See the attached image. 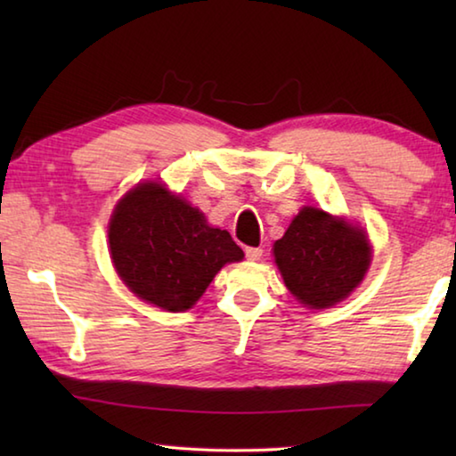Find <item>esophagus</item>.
<instances>
[{"label":"esophagus","mask_w":456,"mask_h":456,"mask_svg":"<svg viewBox=\"0 0 456 456\" xmlns=\"http://www.w3.org/2000/svg\"><path fill=\"white\" fill-rule=\"evenodd\" d=\"M261 256H264V249H261V247H247L245 249V257L249 261H257L261 259Z\"/></svg>","instance_id":"obj_1"}]
</instances>
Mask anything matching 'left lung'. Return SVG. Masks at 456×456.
<instances>
[{
  "label": "left lung",
  "mask_w": 456,
  "mask_h": 456,
  "mask_svg": "<svg viewBox=\"0 0 456 456\" xmlns=\"http://www.w3.org/2000/svg\"><path fill=\"white\" fill-rule=\"evenodd\" d=\"M273 256L291 296L312 310H326L364 280L372 247L362 227L304 207L273 243Z\"/></svg>",
  "instance_id": "1"
}]
</instances>
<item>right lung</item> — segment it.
<instances>
[{"label":"right lung","mask_w":456,"mask_h":456,"mask_svg":"<svg viewBox=\"0 0 456 456\" xmlns=\"http://www.w3.org/2000/svg\"><path fill=\"white\" fill-rule=\"evenodd\" d=\"M108 245L126 288L165 312L189 310L223 265L243 259L225 229L159 181L138 183L118 200Z\"/></svg>","instance_id":"add662e5"}]
</instances>
